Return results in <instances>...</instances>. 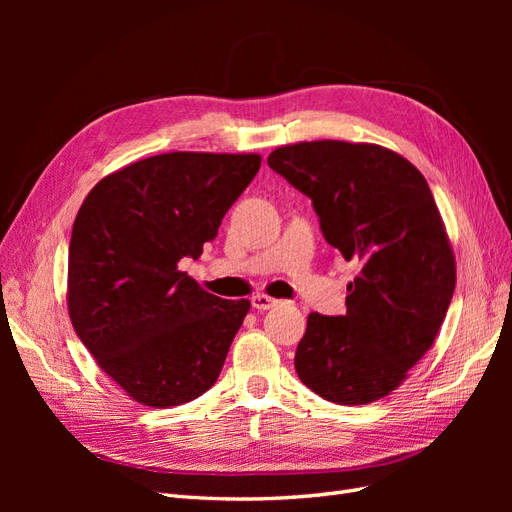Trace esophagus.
<instances>
[{"instance_id":"esophagus-1","label":"esophagus","mask_w":512,"mask_h":512,"mask_svg":"<svg viewBox=\"0 0 512 512\" xmlns=\"http://www.w3.org/2000/svg\"><path fill=\"white\" fill-rule=\"evenodd\" d=\"M275 305H277V299L269 297V294L258 292V294H254V297H252V307L258 309V312H267V309H271Z\"/></svg>"}]
</instances>
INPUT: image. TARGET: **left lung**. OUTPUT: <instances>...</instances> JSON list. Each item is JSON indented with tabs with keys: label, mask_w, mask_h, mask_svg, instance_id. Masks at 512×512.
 Instances as JSON below:
<instances>
[{
	"label": "left lung",
	"mask_w": 512,
	"mask_h": 512,
	"mask_svg": "<svg viewBox=\"0 0 512 512\" xmlns=\"http://www.w3.org/2000/svg\"><path fill=\"white\" fill-rule=\"evenodd\" d=\"M267 162L312 198L324 239L361 267L344 316H307L294 369L333 404L382 399L436 342L455 292V254L429 185L371 143H294Z\"/></svg>",
	"instance_id": "8db88e82"
}]
</instances>
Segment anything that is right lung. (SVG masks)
I'll use <instances>...</instances> for the list:
<instances>
[{
    "instance_id": "obj_1",
    "label": "right lung",
    "mask_w": 512,
    "mask_h": 512,
    "mask_svg": "<svg viewBox=\"0 0 512 512\" xmlns=\"http://www.w3.org/2000/svg\"><path fill=\"white\" fill-rule=\"evenodd\" d=\"M258 153L173 151L106 175L72 226L68 312L108 378L149 408L209 391L250 301L179 271L203 254L258 173Z\"/></svg>"
}]
</instances>
